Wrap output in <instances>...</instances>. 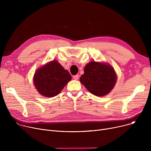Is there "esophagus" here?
<instances>
[{"mask_svg":"<svg viewBox=\"0 0 151 151\" xmlns=\"http://www.w3.org/2000/svg\"><path fill=\"white\" fill-rule=\"evenodd\" d=\"M73 78L75 79V80H78V78H79V76H78V75H74V76H73Z\"/></svg>","mask_w":151,"mask_h":151,"instance_id":"1","label":"esophagus"}]
</instances>
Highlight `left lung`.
Returning a JSON list of instances; mask_svg holds the SVG:
<instances>
[{"mask_svg": "<svg viewBox=\"0 0 151 151\" xmlns=\"http://www.w3.org/2000/svg\"><path fill=\"white\" fill-rule=\"evenodd\" d=\"M80 82L94 96L102 97L109 93L115 86L117 75L108 63L91 61L84 67Z\"/></svg>", "mask_w": 151, "mask_h": 151, "instance_id": "1", "label": "left lung"}]
</instances>
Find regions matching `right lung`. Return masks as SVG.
I'll return each instance as SVG.
<instances>
[{
	"label": "right lung",
	"instance_id": "obj_1",
	"mask_svg": "<svg viewBox=\"0 0 151 151\" xmlns=\"http://www.w3.org/2000/svg\"><path fill=\"white\" fill-rule=\"evenodd\" d=\"M71 79L68 71L53 60L36 70L33 80L36 89L42 96L53 97L60 93Z\"/></svg>",
	"mask_w": 151,
	"mask_h": 151
}]
</instances>
